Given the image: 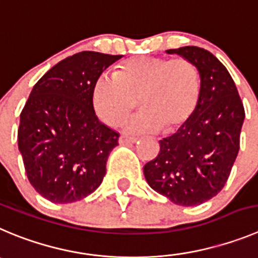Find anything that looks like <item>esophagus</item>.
<instances>
[{
    "label": "esophagus",
    "mask_w": 258,
    "mask_h": 258,
    "mask_svg": "<svg viewBox=\"0 0 258 258\" xmlns=\"http://www.w3.org/2000/svg\"><path fill=\"white\" fill-rule=\"evenodd\" d=\"M139 140L137 137L135 136H128V135H122L121 137H119V144H135L136 141Z\"/></svg>",
    "instance_id": "1"
}]
</instances>
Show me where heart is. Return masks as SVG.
I'll return each instance as SVG.
<instances>
[{"instance_id":"1","label":"heart","mask_w":258,"mask_h":258,"mask_svg":"<svg viewBox=\"0 0 258 258\" xmlns=\"http://www.w3.org/2000/svg\"><path fill=\"white\" fill-rule=\"evenodd\" d=\"M201 78L197 67L186 58L140 56L118 64L114 76L100 74L91 89L96 115L117 126L136 107H141L126 123L137 134H169L191 121L201 100Z\"/></svg>"}]
</instances>
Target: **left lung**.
Instances as JSON below:
<instances>
[{
  "mask_svg": "<svg viewBox=\"0 0 258 258\" xmlns=\"http://www.w3.org/2000/svg\"><path fill=\"white\" fill-rule=\"evenodd\" d=\"M165 52L197 67L201 100L188 123L159 141L160 153L145 164L144 175L175 205H201L227 183L239 151L244 108L227 67L213 53L194 45Z\"/></svg>",
  "mask_w": 258,
  "mask_h": 258,
  "instance_id": "left-lung-1",
  "label": "left lung"
}]
</instances>
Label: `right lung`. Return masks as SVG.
I'll use <instances>...</instances> for the list:
<instances>
[{
	"label": "right lung",
	"instance_id": "obj_1",
	"mask_svg": "<svg viewBox=\"0 0 258 258\" xmlns=\"http://www.w3.org/2000/svg\"><path fill=\"white\" fill-rule=\"evenodd\" d=\"M119 58L76 53L48 70L29 95L20 114L19 151L29 182L50 202L83 200L103 182L119 136L96 117L91 89Z\"/></svg>",
	"mask_w": 258,
	"mask_h": 258
}]
</instances>
